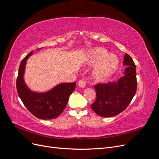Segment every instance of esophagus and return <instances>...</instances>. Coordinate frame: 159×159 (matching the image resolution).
<instances>
[{
  "instance_id": "1",
  "label": "esophagus",
  "mask_w": 159,
  "mask_h": 159,
  "mask_svg": "<svg viewBox=\"0 0 159 159\" xmlns=\"http://www.w3.org/2000/svg\"><path fill=\"white\" fill-rule=\"evenodd\" d=\"M78 85L80 86V88H85L86 85V81L81 79L78 81Z\"/></svg>"
}]
</instances>
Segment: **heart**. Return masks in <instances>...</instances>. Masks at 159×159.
Returning a JSON list of instances; mask_svg holds the SVG:
<instances>
[{"label": "heart", "instance_id": "obj_1", "mask_svg": "<svg viewBox=\"0 0 159 159\" xmlns=\"http://www.w3.org/2000/svg\"><path fill=\"white\" fill-rule=\"evenodd\" d=\"M88 61L90 65H96L93 75L96 80H105L117 70L119 61L117 56L109 54V53L102 48L91 52Z\"/></svg>", "mask_w": 159, "mask_h": 159}]
</instances>
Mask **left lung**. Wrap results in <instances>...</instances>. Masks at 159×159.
Returning <instances> with one entry per match:
<instances>
[{"label":"left lung","mask_w":159,"mask_h":159,"mask_svg":"<svg viewBox=\"0 0 159 159\" xmlns=\"http://www.w3.org/2000/svg\"><path fill=\"white\" fill-rule=\"evenodd\" d=\"M123 65L127 68L125 75L116 82L99 83L94 85L96 91L95 102L91 109L103 117L115 116L125 110L137 91L136 66L131 57L125 54Z\"/></svg>","instance_id":"1"}]
</instances>
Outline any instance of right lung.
<instances>
[{
    "label": "right lung",
    "mask_w": 159,
    "mask_h": 159,
    "mask_svg": "<svg viewBox=\"0 0 159 159\" xmlns=\"http://www.w3.org/2000/svg\"><path fill=\"white\" fill-rule=\"evenodd\" d=\"M33 53L31 51L21 62L16 79V89L23 104L34 116L40 119L56 118L63 112L70 95L75 90V83H63L46 93L32 92L23 79L25 65Z\"/></svg>",
    "instance_id": "1"
}]
</instances>
